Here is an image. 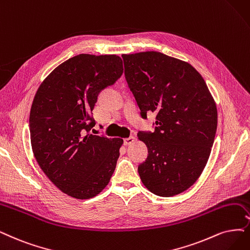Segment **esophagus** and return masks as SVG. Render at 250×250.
<instances>
[{
  "mask_svg": "<svg viewBox=\"0 0 250 250\" xmlns=\"http://www.w3.org/2000/svg\"><path fill=\"white\" fill-rule=\"evenodd\" d=\"M136 138L135 137H128V138H125V145H131L135 142Z\"/></svg>",
  "mask_w": 250,
  "mask_h": 250,
  "instance_id": "1",
  "label": "esophagus"
}]
</instances>
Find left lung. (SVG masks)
Segmentation results:
<instances>
[{"mask_svg": "<svg viewBox=\"0 0 250 250\" xmlns=\"http://www.w3.org/2000/svg\"><path fill=\"white\" fill-rule=\"evenodd\" d=\"M125 75L153 133H138L148 155L138 172L146 188L173 197L189 188L204 170L217 127V109L205 80L190 63L158 51L123 54Z\"/></svg>", "mask_w": 250, "mask_h": 250, "instance_id": "1", "label": "left lung"}]
</instances>
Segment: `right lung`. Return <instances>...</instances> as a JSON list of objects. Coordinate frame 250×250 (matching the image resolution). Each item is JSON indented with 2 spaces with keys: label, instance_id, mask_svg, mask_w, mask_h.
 <instances>
[{
  "label": "right lung",
  "instance_id": "obj_1",
  "mask_svg": "<svg viewBox=\"0 0 250 250\" xmlns=\"http://www.w3.org/2000/svg\"><path fill=\"white\" fill-rule=\"evenodd\" d=\"M116 54H78L55 68L37 90L30 113L31 144L40 168L68 196L94 198L110 181L124 144L89 134L102 89L123 75Z\"/></svg>",
  "mask_w": 250,
  "mask_h": 250
}]
</instances>
